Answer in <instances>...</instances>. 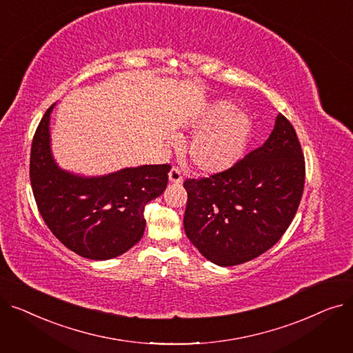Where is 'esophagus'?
<instances>
[{"label": "esophagus", "instance_id": "esophagus-1", "mask_svg": "<svg viewBox=\"0 0 353 353\" xmlns=\"http://www.w3.org/2000/svg\"><path fill=\"white\" fill-rule=\"evenodd\" d=\"M169 180L170 183H181L183 181V176L179 167H173V169L169 172Z\"/></svg>", "mask_w": 353, "mask_h": 353}]
</instances>
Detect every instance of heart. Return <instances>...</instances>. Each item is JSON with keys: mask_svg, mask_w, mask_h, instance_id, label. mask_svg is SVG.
<instances>
[{"mask_svg": "<svg viewBox=\"0 0 353 353\" xmlns=\"http://www.w3.org/2000/svg\"><path fill=\"white\" fill-rule=\"evenodd\" d=\"M196 132L188 153L200 172L220 173L243 159L252 140L253 124L248 114L230 101H216L190 121Z\"/></svg>", "mask_w": 353, "mask_h": 353, "instance_id": "heart-1", "label": "heart"}]
</instances>
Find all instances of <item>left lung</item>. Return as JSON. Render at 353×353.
<instances>
[{
	"label": "left lung",
	"mask_w": 353,
	"mask_h": 353,
	"mask_svg": "<svg viewBox=\"0 0 353 353\" xmlns=\"http://www.w3.org/2000/svg\"><path fill=\"white\" fill-rule=\"evenodd\" d=\"M303 186L301 143L279 114L265 144L229 170L184 181V232L208 261L242 265L279 242L298 212Z\"/></svg>",
	"instance_id": "8db88e82"
}]
</instances>
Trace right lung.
I'll use <instances>...</instances> for the list:
<instances>
[{
	"mask_svg": "<svg viewBox=\"0 0 353 353\" xmlns=\"http://www.w3.org/2000/svg\"><path fill=\"white\" fill-rule=\"evenodd\" d=\"M52 104L31 144L30 180L37 208L60 242L83 257L107 261L133 248L145 229L144 208L169 180V164L128 167L99 177L65 172L50 147Z\"/></svg>",
	"mask_w": 353,
	"mask_h": 353,
	"instance_id": "1",
	"label": "right lung"
}]
</instances>
